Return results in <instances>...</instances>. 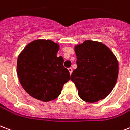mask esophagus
I'll use <instances>...</instances> for the list:
<instances>
[{
	"label": "esophagus",
	"instance_id": "esophagus-1",
	"mask_svg": "<svg viewBox=\"0 0 130 130\" xmlns=\"http://www.w3.org/2000/svg\"><path fill=\"white\" fill-rule=\"evenodd\" d=\"M68 70H69V74H72V72H73V70H72V67H69V68H68Z\"/></svg>",
	"mask_w": 130,
	"mask_h": 130
}]
</instances>
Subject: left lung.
Listing matches in <instances>:
<instances>
[{
  "mask_svg": "<svg viewBox=\"0 0 130 130\" xmlns=\"http://www.w3.org/2000/svg\"><path fill=\"white\" fill-rule=\"evenodd\" d=\"M77 68L71 75L83 100L93 103L104 99L117 80V59L106 45L87 40L75 47Z\"/></svg>",
  "mask_w": 130,
  "mask_h": 130,
  "instance_id": "1",
  "label": "left lung"
}]
</instances>
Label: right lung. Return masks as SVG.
<instances>
[{
  "instance_id": "obj_1",
  "label": "right lung",
  "mask_w": 130,
  "mask_h": 130,
  "mask_svg": "<svg viewBox=\"0 0 130 130\" xmlns=\"http://www.w3.org/2000/svg\"><path fill=\"white\" fill-rule=\"evenodd\" d=\"M58 50V43L37 39L28 44L19 54V81L26 92L37 100L49 102L56 99L70 79L69 70L63 66V58L56 56Z\"/></svg>"
}]
</instances>
